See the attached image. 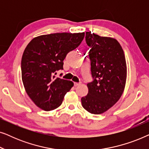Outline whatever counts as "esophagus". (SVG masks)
<instances>
[{"label":"esophagus","mask_w":149,"mask_h":149,"mask_svg":"<svg viewBox=\"0 0 149 149\" xmlns=\"http://www.w3.org/2000/svg\"><path fill=\"white\" fill-rule=\"evenodd\" d=\"M79 85H80V83H74V87L79 86Z\"/></svg>","instance_id":"esophagus-1"}]
</instances>
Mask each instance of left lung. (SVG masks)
<instances>
[{"mask_svg": "<svg viewBox=\"0 0 149 149\" xmlns=\"http://www.w3.org/2000/svg\"><path fill=\"white\" fill-rule=\"evenodd\" d=\"M85 34L93 81L87 83L88 93L81 103L89 113L99 115L111 109L123 94L127 65L123 49L115 38L91 32Z\"/></svg>", "mask_w": 149, "mask_h": 149, "instance_id": "8db88e82", "label": "left lung"}]
</instances>
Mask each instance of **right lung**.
Instances as JSON below:
<instances>
[{"label": "right lung", "mask_w": 149, "mask_h": 149, "mask_svg": "<svg viewBox=\"0 0 149 149\" xmlns=\"http://www.w3.org/2000/svg\"><path fill=\"white\" fill-rule=\"evenodd\" d=\"M84 32L54 33L34 38L22 58V79L25 90L33 102L44 111L56 109L74 85L54 74L62 70L67 54L82 42Z\"/></svg>", "instance_id": "obj_1"}]
</instances>
